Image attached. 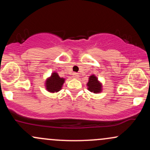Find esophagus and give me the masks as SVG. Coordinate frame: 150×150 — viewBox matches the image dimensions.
I'll return each mask as SVG.
<instances>
[{
	"instance_id": "obj_1",
	"label": "esophagus",
	"mask_w": 150,
	"mask_h": 150,
	"mask_svg": "<svg viewBox=\"0 0 150 150\" xmlns=\"http://www.w3.org/2000/svg\"><path fill=\"white\" fill-rule=\"evenodd\" d=\"M73 78H75V79L79 78V75H78V73H73Z\"/></svg>"
}]
</instances>
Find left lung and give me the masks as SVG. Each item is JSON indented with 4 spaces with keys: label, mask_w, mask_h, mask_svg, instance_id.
I'll list each match as a JSON object with an SVG mask.
<instances>
[{
    "label": "left lung",
    "mask_w": 150,
    "mask_h": 150,
    "mask_svg": "<svg viewBox=\"0 0 150 150\" xmlns=\"http://www.w3.org/2000/svg\"><path fill=\"white\" fill-rule=\"evenodd\" d=\"M87 86V89L91 92L98 94L102 92V83L98 80L97 77L94 75H92L89 77Z\"/></svg>",
    "instance_id": "obj_1"
}]
</instances>
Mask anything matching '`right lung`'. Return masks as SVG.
<instances>
[{"label":"right lung","instance_id":"1","mask_svg":"<svg viewBox=\"0 0 150 150\" xmlns=\"http://www.w3.org/2000/svg\"><path fill=\"white\" fill-rule=\"evenodd\" d=\"M65 80L64 77H60L56 72H53L45 81L46 89L51 93L58 92L63 87Z\"/></svg>","mask_w":150,"mask_h":150}]
</instances>
